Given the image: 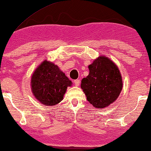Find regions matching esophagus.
Listing matches in <instances>:
<instances>
[{"label":"esophagus","instance_id":"esophagus-1","mask_svg":"<svg viewBox=\"0 0 151 151\" xmlns=\"http://www.w3.org/2000/svg\"><path fill=\"white\" fill-rule=\"evenodd\" d=\"M73 82H74V84H75L76 86H78L80 85V80H74Z\"/></svg>","mask_w":151,"mask_h":151}]
</instances>
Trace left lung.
<instances>
[{"instance_id": "8db88e82", "label": "left lung", "mask_w": 151, "mask_h": 151, "mask_svg": "<svg viewBox=\"0 0 151 151\" xmlns=\"http://www.w3.org/2000/svg\"><path fill=\"white\" fill-rule=\"evenodd\" d=\"M89 74L82 80L81 88L93 106L103 109L114 102L122 89L118 67L112 60L100 56L88 66Z\"/></svg>"}]
</instances>
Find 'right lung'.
Wrapping results in <instances>:
<instances>
[{
    "label": "right lung",
    "instance_id": "1",
    "mask_svg": "<svg viewBox=\"0 0 151 151\" xmlns=\"http://www.w3.org/2000/svg\"><path fill=\"white\" fill-rule=\"evenodd\" d=\"M71 84L57 65L47 60L36 68L31 80L33 94L45 106H54L60 102Z\"/></svg>",
    "mask_w": 151,
    "mask_h": 151
}]
</instances>
